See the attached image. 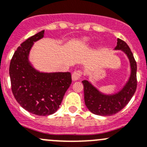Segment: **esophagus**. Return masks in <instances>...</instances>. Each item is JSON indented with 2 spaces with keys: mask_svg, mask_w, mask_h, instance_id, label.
<instances>
[{
  "mask_svg": "<svg viewBox=\"0 0 147 147\" xmlns=\"http://www.w3.org/2000/svg\"><path fill=\"white\" fill-rule=\"evenodd\" d=\"M82 75V71L80 69H76V70L74 71V72L72 75V78L73 81H76L78 80L80 78Z\"/></svg>",
  "mask_w": 147,
  "mask_h": 147,
  "instance_id": "esophagus-1",
  "label": "esophagus"
}]
</instances>
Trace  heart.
<instances>
[{
	"label": "heart",
	"mask_w": 147,
	"mask_h": 147,
	"mask_svg": "<svg viewBox=\"0 0 147 147\" xmlns=\"http://www.w3.org/2000/svg\"><path fill=\"white\" fill-rule=\"evenodd\" d=\"M90 38L88 37H83V38H80L78 41V43L80 45V46H87L89 42H90Z\"/></svg>",
	"instance_id": "1"
}]
</instances>
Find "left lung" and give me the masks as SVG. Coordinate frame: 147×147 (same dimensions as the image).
<instances>
[{"label":"left lung","instance_id":"1","mask_svg":"<svg viewBox=\"0 0 147 147\" xmlns=\"http://www.w3.org/2000/svg\"><path fill=\"white\" fill-rule=\"evenodd\" d=\"M115 51H121L126 55L130 64V75L123 88L114 94H105L87 80L82 81L84 89L85 105L90 112L100 116H110L123 109L136 90V62L127 43L117 39Z\"/></svg>","mask_w":147,"mask_h":147}]
</instances>
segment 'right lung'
Masks as SVG:
<instances>
[{"label":"right lung","mask_w":147,"mask_h":147,"mask_svg":"<svg viewBox=\"0 0 147 147\" xmlns=\"http://www.w3.org/2000/svg\"><path fill=\"white\" fill-rule=\"evenodd\" d=\"M42 30L26 40L14 52L9 67L11 90L20 106L39 116L52 115L58 110L72 83L70 72H40L30 61L34 42L44 37Z\"/></svg>","instance_id":"obj_1"}]
</instances>
